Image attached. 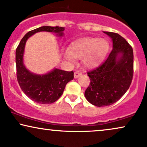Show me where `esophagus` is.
<instances>
[{
    "label": "esophagus",
    "instance_id": "obj_1",
    "mask_svg": "<svg viewBox=\"0 0 147 147\" xmlns=\"http://www.w3.org/2000/svg\"><path fill=\"white\" fill-rule=\"evenodd\" d=\"M82 74L81 73L80 71H76L74 72V78H77L80 76Z\"/></svg>",
    "mask_w": 147,
    "mask_h": 147
}]
</instances>
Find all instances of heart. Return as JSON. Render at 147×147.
Masks as SVG:
<instances>
[{
	"mask_svg": "<svg viewBox=\"0 0 147 147\" xmlns=\"http://www.w3.org/2000/svg\"><path fill=\"white\" fill-rule=\"evenodd\" d=\"M109 49V43L104 39L84 38L74 42L69 50L65 52V57L71 61L74 57L82 59V62L88 67H93L104 59Z\"/></svg>",
	"mask_w": 147,
	"mask_h": 147,
	"instance_id": "obj_1",
	"label": "heart"
}]
</instances>
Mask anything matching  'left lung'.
Instances as JSON below:
<instances>
[{
  "label": "left lung",
  "mask_w": 147,
  "mask_h": 147,
  "mask_svg": "<svg viewBox=\"0 0 147 147\" xmlns=\"http://www.w3.org/2000/svg\"><path fill=\"white\" fill-rule=\"evenodd\" d=\"M104 32L112 39L113 48L99 67L87 71L90 83L84 92L88 102L97 107L119 100L129 89L134 75L132 47L118 33Z\"/></svg>",
  "instance_id": "left-lung-1"
}]
</instances>
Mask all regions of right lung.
<instances>
[{
  "label": "right lung",
  "instance_id": "obj_1",
  "mask_svg": "<svg viewBox=\"0 0 147 147\" xmlns=\"http://www.w3.org/2000/svg\"><path fill=\"white\" fill-rule=\"evenodd\" d=\"M64 27L41 26L30 30L24 36L16 52V76L22 91L31 100L42 104L54 103L62 95L65 86L74 79V71L54 69L46 75H36L27 70L23 64V53L27 39L35 32H54L63 35Z\"/></svg>",
  "mask_w": 147,
  "mask_h": 147
}]
</instances>
